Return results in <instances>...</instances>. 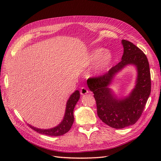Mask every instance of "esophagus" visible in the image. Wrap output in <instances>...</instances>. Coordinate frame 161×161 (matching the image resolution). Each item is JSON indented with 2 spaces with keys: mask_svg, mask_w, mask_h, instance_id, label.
Listing matches in <instances>:
<instances>
[{
  "mask_svg": "<svg viewBox=\"0 0 161 161\" xmlns=\"http://www.w3.org/2000/svg\"><path fill=\"white\" fill-rule=\"evenodd\" d=\"M80 95H86V94L88 93L89 91L87 90V89L85 88V87H82L80 91Z\"/></svg>",
  "mask_w": 161,
  "mask_h": 161,
  "instance_id": "obj_1",
  "label": "esophagus"
}]
</instances>
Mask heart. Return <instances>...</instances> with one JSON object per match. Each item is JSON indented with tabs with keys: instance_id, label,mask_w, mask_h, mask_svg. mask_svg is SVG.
I'll return each instance as SVG.
<instances>
[{
	"instance_id": "heart-1",
	"label": "heart",
	"mask_w": 161,
	"mask_h": 161,
	"mask_svg": "<svg viewBox=\"0 0 161 161\" xmlns=\"http://www.w3.org/2000/svg\"><path fill=\"white\" fill-rule=\"evenodd\" d=\"M113 61V55L111 52L105 50L104 48H95L90 52L82 61V64L90 66L95 64L93 74L99 75L103 73Z\"/></svg>"
}]
</instances>
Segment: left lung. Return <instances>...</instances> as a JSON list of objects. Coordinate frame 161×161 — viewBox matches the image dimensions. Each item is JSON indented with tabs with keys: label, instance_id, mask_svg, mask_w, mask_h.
I'll return each instance as SVG.
<instances>
[{
	"label": "left lung",
	"instance_id": "8db88e82",
	"mask_svg": "<svg viewBox=\"0 0 161 161\" xmlns=\"http://www.w3.org/2000/svg\"><path fill=\"white\" fill-rule=\"evenodd\" d=\"M121 60L104 75L92 78L87 85L94 93L97 115L105 124L115 129L134 125L142 115L150 94L151 80L147 57L131 42L122 40ZM136 69L135 88L126 96H118L110 86L118 73L128 65Z\"/></svg>",
	"mask_w": 161,
	"mask_h": 161
}]
</instances>
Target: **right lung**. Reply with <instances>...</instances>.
Listing matches in <instances>:
<instances>
[{"label":"right lung","mask_w":161,"mask_h":161,"mask_svg":"<svg viewBox=\"0 0 161 161\" xmlns=\"http://www.w3.org/2000/svg\"><path fill=\"white\" fill-rule=\"evenodd\" d=\"M80 99V92L79 91H75L70 96L66 102V110L64 118H63L61 122L58 125L55 126L52 128L50 129H41L34 127L31 125L29 124L33 130L36 131L37 132L41 134H44L47 136H62L66 134L70 130L72 127V125L74 122V115H73V111L74 108Z\"/></svg>","instance_id":"1"}]
</instances>
